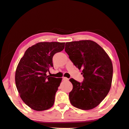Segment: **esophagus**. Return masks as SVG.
Masks as SVG:
<instances>
[{"instance_id": "34e87169", "label": "esophagus", "mask_w": 129, "mask_h": 129, "mask_svg": "<svg viewBox=\"0 0 129 129\" xmlns=\"http://www.w3.org/2000/svg\"><path fill=\"white\" fill-rule=\"evenodd\" d=\"M62 79H63V80H64V81H66V80H68V79L67 78V77H64L62 78Z\"/></svg>"}]
</instances>
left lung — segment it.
<instances>
[{"label": "left lung", "mask_w": 129, "mask_h": 129, "mask_svg": "<svg viewBox=\"0 0 129 129\" xmlns=\"http://www.w3.org/2000/svg\"><path fill=\"white\" fill-rule=\"evenodd\" d=\"M65 51L84 78L81 83L69 79L73 85L69 94L71 103L81 110L93 109L103 101L111 87V59L99 45L91 40L66 42Z\"/></svg>", "instance_id": "8db88e82"}]
</instances>
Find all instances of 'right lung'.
Wrapping results in <instances>:
<instances>
[{"label": "right lung", "instance_id": "add662e5", "mask_svg": "<svg viewBox=\"0 0 129 129\" xmlns=\"http://www.w3.org/2000/svg\"><path fill=\"white\" fill-rule=\"evenodd\" d=\"M65 42H38L29 47L20 58L15 71L16 87L24 103L36 111L52 107L62 80L46 75L53 67L54 54L64 49Z\"/></svg>", "mask_w": 129, "mask_h": 129}]
</instances>
